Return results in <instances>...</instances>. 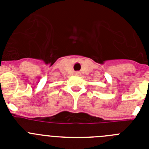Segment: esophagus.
I'll return each instance as SVG.
<instances>
[{
    "label": "esophagus",
    "mask_w": 149,
    "mask_h": 149,
    "mask_svg": "<svg viewBox=\"0 0 149 149\" xmlns=\"http://www.w3.org/2000/svg\"><path fill=\"white\" fill-rule=\"evenodd\" d=\"M80 74H81V73H80L79 72H75V75H80Z\"/></svg>",
    "instance_id": "34e87169"
}]
</instances>
